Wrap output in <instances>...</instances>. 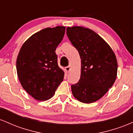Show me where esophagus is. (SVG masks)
<instances>
[{"mask_svg":"<svg viewBox=\"0 0 133 133\" xmlns=\"http://www.w3.org/2000/svg\"><path fill=\"white\" fill-rule=\"evenodd\" d=\"M65 71L69 72V71H70V70H71V67H70V66H67V67H65Z\"/></svg>","mask_w":133,"mask_h":133,"instance_id":"obj_1","label":"esophagus"}]
</instances>
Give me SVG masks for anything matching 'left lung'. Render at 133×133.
<instances>
[{"label": "left lung", "instance_id": "left-lung-1", "mask_svg": "<svg viewBox=\"0 0 133 133\" xmlns=\"http://www.w3.org/2000/svg\"><path fill=\"white\" fill-rule=\"evenodd\" d=\"M67 36L79 52L81 78L71 86L76 99L84 103L99 100L114 84L117 62L113 51L97 33L88 28L67 27Z\"/></svg>", "mask_w": 133, "mask_h": 133}]
</instances>
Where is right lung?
Segmentation results:
<instances>
[{
  "mask_svg": "<svg viewBox=\"0 0 133 133\" xmlns=\"http://www.w3.org/2000/svg\"><path fill=\"white\" fill-rule=\"evenodd\" d=\"M65 27H48L30 36L23 44L16 68L22 88L34 98L46 101L54 96L63 81L64 72L57 64L56 50Z\"/></svg>",
  "mask_w": 133,
  "mask_h": 133,
  "instance_id": "obj_1",
  "label": "right lung"
}]
</instances>
